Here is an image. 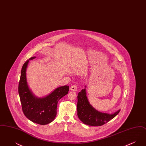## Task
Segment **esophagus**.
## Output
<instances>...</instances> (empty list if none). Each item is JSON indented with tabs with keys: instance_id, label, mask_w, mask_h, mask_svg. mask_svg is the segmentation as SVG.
Wrapping results in <instances>:
<instances>
[{
	"instance_id": "obj_1",
	"label": "esophagus",
	"mask_w": 146,
	"mask_h": 146,
	"mask_svg": "<svg viewBox=\"0 0 146 146\" xmlns=\"http://www.w3.org/2000/svg\"><path fill=\"white\" fill-rule=\"evenodd\" d=\"M78 86L76 85H73L70 86V90L73 91H76L77 90Z\"/></svg>"
}]
</instances>
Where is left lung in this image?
I'll return each instance as SVG.
<instances>
[{
    "mask_svg": "<svg viewBox=\"0 0 146 146\" xmlns=\"http://www.w3.org/2000/svg\"><path fill=\"white\" fill-rule=\"evenodd\" d=\"M120 111V110L113 114H108L96 110L88 100L85 88L78 94L77 115L85 124L94 126L104 125L114 118Z\"/></svg>",
    "mask_w": 146,
    "mask_h": 146,
    "instance_id": "1",
    "label": "left lung"
}]
</instances>
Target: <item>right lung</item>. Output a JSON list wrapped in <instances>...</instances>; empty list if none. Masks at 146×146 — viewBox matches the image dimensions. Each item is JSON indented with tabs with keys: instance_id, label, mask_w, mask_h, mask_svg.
I'll return each instance as SVG.
<instances>
[{
	"instance_id": "right-lung-1",
	"label": "right lung",
	"mask_w": 146,
	"mask_h": 146,
	"mask_svg": "<svg viewBox=\"0 0 146 146\" xmlns=\"http://www.w3.org/2000/svg\"><path fill=\"white\" fill-rule=\"evenodd\" d=\"M31 57L22 67L21 76L19 84V94L21 101L22 111L25 115L32 122L46 125L52 122L57 114L58 101L69 91L67 85L56 89L49 95L42 98L35 96L28 88L26 78V70Z\"/></svg>"
}]
</instances>
